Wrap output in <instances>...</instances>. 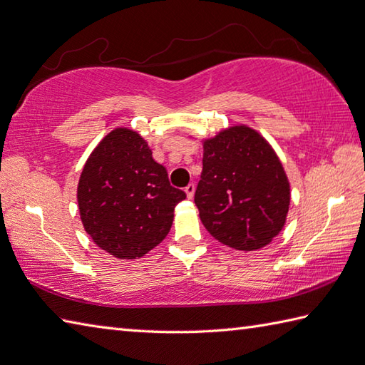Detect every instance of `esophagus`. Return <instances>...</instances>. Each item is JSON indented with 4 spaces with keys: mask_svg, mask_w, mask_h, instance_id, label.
<instances>
[{
    "mask_svg": "<svg viewBox=\"0 0 365 365\" xmlns=\"http://www.w3.org/2000/svg\"><path fill=\"white\" fill-rule=\"evenodd\" d=\"M195 191H196V187H195V183H190L187 188H185V192H187V196H188V199H192V196H195Z\"/></svg>",
    "mask_w": 365,
    "mask_h": 365,
    "instance_id": "34e87169",
    "label": "esophagus"
}]
</instances>
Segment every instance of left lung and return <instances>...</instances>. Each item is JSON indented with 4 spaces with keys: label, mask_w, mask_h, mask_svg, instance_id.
Returning <instances> with one entry per match:
<instances>
[{
    "label": "left lung",
    "mask_w": 365,
    "mask_h": 365,
    "mask_svg": "<svg viewBox=\"0 0 365 365\" xmlns=\"http://www.w3.org/2000/svg\"><path fill=\"white\" fill-rule=\"evenodd\" d=\"M195 202L210 234L237 251H254L282 230L290 183L259 131L235 125L204 141Z\"/></svg>",
    "instance_id": "obj_1"
}]
</instances>
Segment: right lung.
<instances>
[{
	"label": "right lung",
	"instance_id": "1",
	"mask_svg": "<svg viewBox=\"0 0 365 365\" xmlns=\"http://www.w3.org/2000/svg\"><path fill=\"white\" fill-rule=\"evenodd\" d=\"M76 197L94 243L118 259H136L166 238L174 208L187 195L170 187L145 139L119 127L89 155Z\"/></svg>",
	"mask_w": 365,
	"mask_h": 365
}]
</instances>
